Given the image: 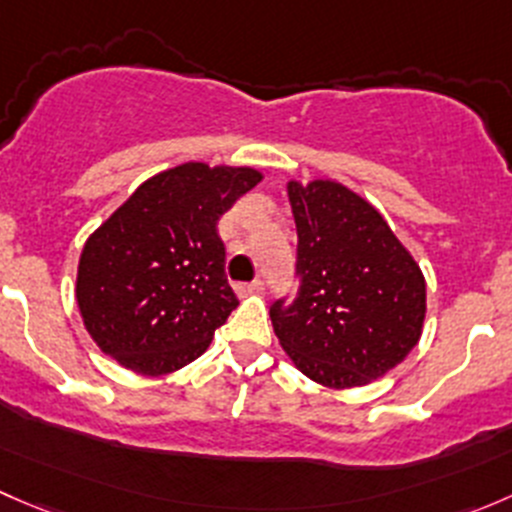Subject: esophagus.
<instances>
[{"mask_svg":"<svg viewBox=\"0 0 512 512\" xmlns=\"http://www.w3.org/2000/svg\"><path fill=\"white\" fill-rule=\"evenodd\" d=\"M235 289L240 297H250V294H260L262 289H265V285H262V280H255V282H250V285H237Z\"/></svg>","mask_w":512,"mask_h":512,"instance_id":"esophagus-1","label":"esophagus"}]
</instances>
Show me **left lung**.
<instances>
[{
  "label": "left lung",
  "instance_id": "8db88e82",
  "mask_svg": "<svg viewBox=\"0 0 512 512\" xmlns=\"http://www.w3.org/2000/svg\"><path fill=\"white\" fill-rule=\"evenodd\" d=\"M299 289L272 327L304 376L366 386L409 356L426 319V280L379 210L337 180L287 183Z\"/></svg>",
  "mask_w": 512,
  "mask_h": 512
}]
</instances>
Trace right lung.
<instances>
[{
  "label": "right lung",
  "instance_id": "add662e5",
  "mask_svg": "<svg viewBox=\"0 0 512 512\" xmlns=\"http://www.w3.org/2000/svg\"><path fill=\"white\" fill-rule=\"evenodd\" d=\"M260 180L247 165L190 160L138 185L91 232L76 304L103 354L136 374L163 376L210 347L237 307L218 220Z\"/></svg>",
  "mask_w": 512,
  "mask_h": 512
}]
</instances>
